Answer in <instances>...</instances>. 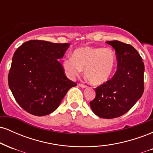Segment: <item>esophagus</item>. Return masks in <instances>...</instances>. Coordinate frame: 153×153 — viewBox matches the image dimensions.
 <instances>
[{
  "label": "esophagus",
  "mask_w": 153,
  "mask_h": 153,
  "mask_svg": "<svg viewBox=\"0 0 153 153\" xmlns=\"http://www.w3.org/2000/svg\"><path fill=\"white\" fill-rule=\"evenodd\" d=\"M78 85H79V86H80V87L82 88H86V87H87L86 85H84V84H82V83H79Z\"/></svg>",
  "instance_id": "esophagus-1"
}]
</instances>
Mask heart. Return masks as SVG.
I'll use <instances>...</instances> for the list:
<instances>
[{
	"label": "heart",
	"instance_id": "heart-1",
	"mask_svg": "<svg viewBox=\"0 0 153 153\" xmlns=\"http://www.w3.org/2000/svg\"><path fill=\"white\" fill-rule=\"evenodd\" d=\"M117 55L110 47H84L74 51L73 57L63 59L67 75L73 78L84 68V75L89 83L100 85L111 78L114 71Z\"/></svg>",
	"mask_w": 153,
	"mask_h": 153
}]
</instances>
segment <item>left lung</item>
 Here are the masks:
<instances>
[{"mask_svg":"<svg viewBox=\"0 0 153 153\" xmlns=\"http://www.w3.org/2000/svg\"><path fill=\"white\" fill-rule=\"evenodd\" d=\"M106 43L116 51L117 71L111 80L95 89L96 98L90 106L98 117L113 119L127 113L143 96L145 65L131 45L117 40Z\"/></svg>","mask_w":153,"mask_h":153,"instance_id":"obj_1","label":"left lung"}]
</instances>
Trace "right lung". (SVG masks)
<instances>
[{"label":"right lung","instance_id":"right-lung-1","mask_svg":"<svg viewBox=\"0 0 153 153\" xmlns=\"http://www.w3.org/2000/svg\"><path fill=\"white\" fill-rule=\"evenodd\" d=\"M70 44L30 40L16 50L8 80L16 101L31 114L45 116L59 106L72 87L58 59Z\"/></svg>","mask_w":153,"mask_h":153}]
</instances>
